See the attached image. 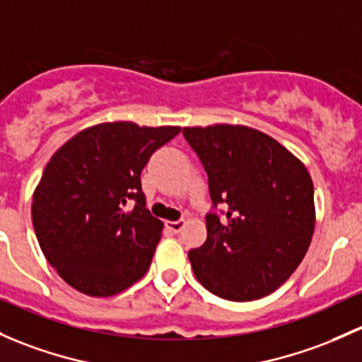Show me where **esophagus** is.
<instances>
[{"instance_id":"esophagus-1","label":"esophagus","mask_w":362,"mask_h":362,"mask_svg":"<svg viewBox=\"0 0 362 362\" xmlns=\"http://www.w3.org/2000/svg\"><path fill=\"white\" fill-rule=\"evenodd\" d=\"M185 226V220H175V222H166V227L173 232V234H178Z\"/></svg>"}]
</instances>
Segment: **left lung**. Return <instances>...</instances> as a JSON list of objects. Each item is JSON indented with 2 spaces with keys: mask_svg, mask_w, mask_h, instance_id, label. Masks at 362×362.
Returning <instances> with one entry per match:
<instances>
[{
  "mask_svg": "<svg viewBox=\"0 0 362 362\" xmlns=\"http://www.w3.org/2000/svg\"><path fill=\"white\" fill-rule=\"evenodd\" d=\"M208 175V238L189 251L197 281L220 298L250 302L295 272L315 223L314 185L302 161L265 133L239 124L184 128ZM222 204L226 211H216Z\"/></svg>",
  "mask_w": 362,
  "mask_h": 362,
  "instance_id": "left-lung-1",
  "label": "left lung"
}]
</instances>
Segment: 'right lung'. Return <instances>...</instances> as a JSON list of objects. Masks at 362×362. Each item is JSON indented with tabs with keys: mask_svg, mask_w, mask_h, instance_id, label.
<instances>
[{
	"mask_svg": "<svg viewBox=\"0 0 362 362\" xmlns=\"http://www.w3.org/2000/svg\"><path fill=\"white\" fill-rule=\"evenodd\" d=\"M178 133L102 123L52 156L33 196V226L47 260L74 290L112 296L147 272L163 222L146 208L140 173ZM130 200L136 206L127 212Z\"/></svg>",
	"mask_w": 362,
	"mask_h": 362,
	"instance_id": "1",
	"label": "right lung"
}]
</instances>
